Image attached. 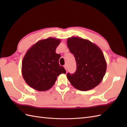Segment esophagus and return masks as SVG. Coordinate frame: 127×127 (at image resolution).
Listing matches in <instances>:
<instances>
[{"label":"esophagus","instance_id":"obj_1","mask_svg":"<svg viewBox=\"0 0 127 127\" xmlns=\"http://www.w3.org/2000/svg\"><path fill=\"white\" fill-rule=\"evenodd\" d=\"M64 68H65V70H66V71H67V67H66V65H65L64 66Z\"/></svg>","mask_w":127,"mask_h":127}]
</instances>
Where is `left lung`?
Returning a JSON list of instances; mask_svg holds the SVG:
<instances>
[{
    "mask_svg": "<svg viewBox=\"0 0 127 127\" xmlns=\"http://www.w3.org/2000/svg\"><path fill=\"white\" fill-rule=\"evenodd\" d=\"M70 52L74 55L77 69L73 74H67L72 86L78 90L86 91L95 87L105 74L106 62L102 51L88 40L72 36L67 40Z\"/></svg>",
    "mask_w": 127,
    "mask_h": 127,
    "instance_id": "1",
    "label": "left lung"
}]
</instances>
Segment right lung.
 Wrapping results in <instances>:
<instances>
[{"instance_id":"1","label":"right lung","mask_w":127,"mask_h":127,"mask_svg":"<svg viewBox=\"0 0 127 127\" xmlns=\"http://www.w3.org/2000/svg\"><path fill=\"white\" fill-rule=\"evenodd\" d=\"M61 40L54 37L41 40L29 48L22 62V74L27 84L38 91L52 87L61 74L66 71L59 64L61 58L56 53Z\"/></svg>"}]
</instances>
